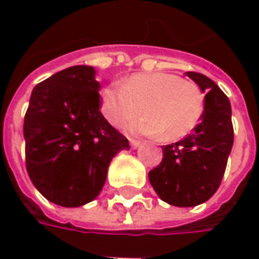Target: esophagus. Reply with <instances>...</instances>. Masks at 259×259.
I'll use <instances>...</instances> for the list:
<instances>
[{
    "label": "esophagus",
    "mask_w": 259,
    "mask_h": 259,
    "mask_svg": "<svg viewBox=\"0 0 259 259\" xmlns=\"http://www.w3.org/2000/svg\"><path fill=\"white\" fill-rule=\"evenodd\" d=\"M130 146H132V148H137V147L140 146V141L132 140V139H130Z\"/></svg>",
    "instance_id": "esophagus-1"
}]
</instances>
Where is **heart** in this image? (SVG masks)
Returning <instances> with one entry per match:
<instances>
[{
	"mask_svg": "<svg viewBox=\"0 0 259 259\" xmlns=\"http://www.w3.org/2000/svg\"><path fill=\"white\" fill-rule=\"evenodd\" d=\"M200 87L178 74L165 72L135 73L122 85L101 91V112L113 126H120L137 113L140 118L126 124L130 135L161 136L174 141L190 133L204 113Z\"/></svg>",
	"mask_w": 259,
	"mask_h": 259,
	"instance_id": "heart-1",
	"label": "heart"
}]
</instances>
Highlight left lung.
<instances>
[{
  "label": "left lung",
  "instance_id": "obj_1",
  "mask_svg": "<svg viewBox=\"0 0 259 259\" xmlns=\"http://www.w3.org/2000/svg\"><path fill=\"white\" fill-rule=\"evenodd\" d=\"M186 74L205 93L204 113L191 135L162 147V162L148 174L158 197L175 206L200 205L215 194L233 147L229 98L205 74Z\"/></svg>",
  "mask_w": 259,
  "mask_h": 259
}]
</instances>
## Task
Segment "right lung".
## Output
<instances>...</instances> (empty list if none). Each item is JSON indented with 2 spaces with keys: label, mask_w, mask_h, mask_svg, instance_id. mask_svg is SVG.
Masks as SVG:
<instances>
[{
  "label": "right lung",
  "mask_w": 259,
  "mask_h": 259,
  "mask_svg": "<svg viewBox=\"0 0 259 259\" xmlns=\"http://www.w3.org/2000/svg\"><path fill=\"white\" fill-rule=\"evenodd\" d=\"M96 69L76 65L33 89L25 116L26 168L48 201L66 208L96 200L127 139L100 112Z\"/></svg>",
  "instance_id": "obj_1"
}]
</instances>
